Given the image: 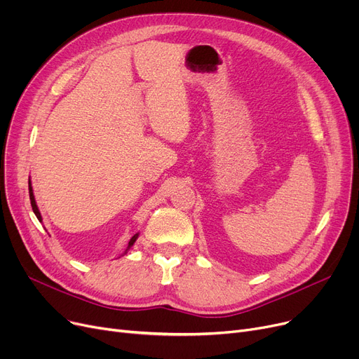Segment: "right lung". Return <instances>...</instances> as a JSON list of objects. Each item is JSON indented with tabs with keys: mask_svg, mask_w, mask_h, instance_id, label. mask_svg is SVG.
Here are the masks:
<instances>
[{
	"mask_svg": "<svg viewBox=\"0 0 359 359\" xmlns=\"http://www.w3.org/2000/svg\"><path fill=\"white\" fill-rule=\"evenodd\" d=\"M29 195H30V203H32V210H33V212H34V215L37 217V219H39L41 222H42V215H41V212H39V208H37V205H36V201H34V195H33V187H32V183H30V180H29ZM137 238H138V234H135L134 237H132L130 240H129V243H128V249H126V252L134 246V243L137 241ZM125 252V253H126Z\"/></svg>",
	"mask_w": 359,
	"mask_h": 359,
	"instance_id": "right-lung-1",
	"label": "right lung"
}]
</instances>
